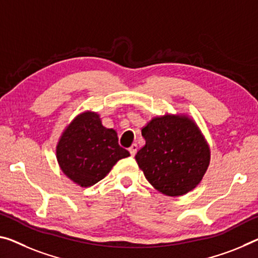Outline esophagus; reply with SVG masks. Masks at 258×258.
I'll use <instances>...</instances> for the list:
<instances>
[{
	"instance_id": "34e87169",
	"label": "esophagus",
	"mask_w": 258,
	"mask_h": 258,
	"mask_svg": "<svg viewBox=\"0 0 258 258\" xmlns=\"http://www.w3.org/2000/svg\"><path fill=\"white\" fill-rule=\"evenodd\" d=\"M128 151H130V154L132 155V156H134V155H136L137 151H138V145L134 144V145L131 146L128 148Z\"/></svg>"
}]
</instances>
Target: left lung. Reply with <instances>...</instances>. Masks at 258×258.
I'll list each match as a JSON object with an SVG mask.
<instances>
[{"label": "left lung", "instance_id": "obj_1", "mask_svg": "<svg viewBox=\"0 0 258 258\" xmlns=\"http://www.w3.org/2000/svg\"><path fill=\"white\" fill-rule=\"evenodd\" d=\"M146 144L136 155L147 180L159 193L181 196L202 181L210 164V147L186 113L153 117L141 130Z\"/></svg>", "mask_w": 258, "mask_h": 258}]
</instances>
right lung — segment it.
Wrapping results in <instances>:
<instances>
[{"mask_svg": "<svg viewBox=\"0 0 258 258\" xmlns=\"http://www.w3.org/2000/svg\"><path fill=\"white\" fill-rule=\"evenodd\" d=\"M128 156V151L118 145L116 131L104 127L100 114L92 110L77 114L56 146L60 170L80 187L95 185L119 159Z\"/></svg>", "mask_w": 258, "mask_h": 258, "instance_id": "right-lung-1", "label": "right lung"}]
</instances>
